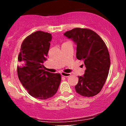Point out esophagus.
<instances>
[{
	"label": "esophagus",
	"mask_w": 126,
	"mask_h": 126,
	"mask_svg": "<svg viewBox=\"0 0 126 126\" xmlns=\"http://www.w3.org/2000/svg\"><path fill=\"white\" fill-rule=\"evenodd\" d=\"M61 75L62 76H64V77H69L71 75V73H65V72H61Z\"/></svg>",
	"instance_id": "1"
}]
</instances>
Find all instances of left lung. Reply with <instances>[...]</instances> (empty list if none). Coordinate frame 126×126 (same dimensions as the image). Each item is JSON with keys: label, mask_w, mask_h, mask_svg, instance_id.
I'll list each match as a JSON object with an SVG mask.
<instances>
[{"label": "left lung", "mask_w": 126, "mask_h": 126, "mask_svg": "<svg viewBox=\"0 0 126 126\" xmlns=\"http://www.w3.org/2000/svg\"><path fill=\"white\" fill-rule=\"evenodd\" d=\"M77 44L76 58L84 61L83 76H78L76 92L85 97L97 95L107 79L110 56L105 42L95 32L88 28H75L64 33Z\"/></svg>", "instance_id": "8db88e82"}]
</instances>
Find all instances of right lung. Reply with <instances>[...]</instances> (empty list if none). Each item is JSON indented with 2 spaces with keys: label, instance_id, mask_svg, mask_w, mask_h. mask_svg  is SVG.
<instances>
[{
  "label": "right lung",
  "instance_id": "add662e5",
  "mask_svg": "<svg viewBox=\"0 0 126 126\" xmlns=\"http://www.w3.org/2000/svg\"><path fill=\"white\" fill-rule=\"evenodd\" d=\"M51 34L36 31L22 43L17 66L18 78L28 94L40 99H47L56 94L61 82L60 73L43 69L51 40Z\"/></svg>",
  "mask_w": 126,
  "mask_h": 126
}]
</instances>
